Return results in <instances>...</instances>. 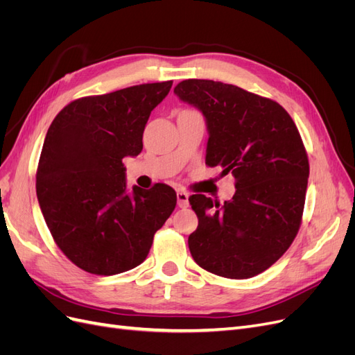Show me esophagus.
<instances>
[{
	"mask_svg": "<svg viewBox=\"0 0 355 355\" xmlns=\"http://www.w3.org/2000/svg\"><path fill=\"white\" fill-rule=\"evenodd\" d=\"M176 196H178V206H179L180 209H185V207L189 206V201H188L189 196L187 194L185 191H178Z\"/></svg>",
	"mask_w": 355,
	"mask_h": 355,
	"instance_id": "obj_1",
	"label": "esophagus"
}]
</instances>
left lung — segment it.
Instances as JSON below:
<instances>
[{
	"label": "left lung",
	"instance_id": "8db88e82",
	"mask_svg": "<svg viewBox=\"0 0 355 355\" xmlns=\"http://www.w3.org/2000/svg\"><path fill=\"white\" fill-rule=\"evenodd\" d=\"M175 93L206 118V164L231 173L237 188L223 206L189 197L198 218L189 252L211 274H261L286 253L302 222L309 163L297 127L280 103L232 84L185 80Z\"/></svg>",
	"mask_w": 355,
	"mask_h": 355
}]
</instances>
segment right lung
<instances>
[{"label":"right lung","instance_id":"1","mask_svg":"<svg viewBox=\"0 0 355 355\" xmlns=\"http://www.w3.org/2000/svg\"><path fill=\"white\" fill-rule=\"evenodd\" d=\"M171 84L80 98L49 127L37 197L53 240L84 271L114 275L141 265L176 207V192L166 184L128 194L123 164L141 154L148 118Z\"/></svg>","mask_w":355,"mask_h":355}]
</instances>
